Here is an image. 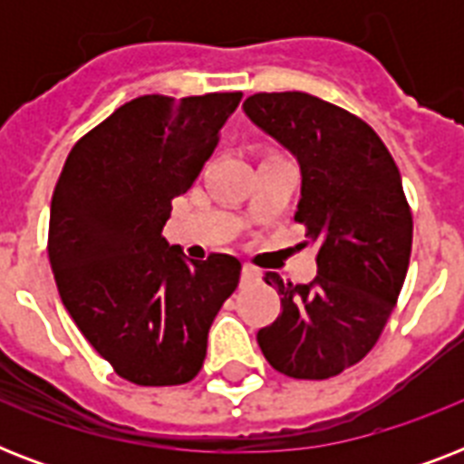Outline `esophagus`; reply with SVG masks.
Listing matches in <instances>:
<instances>
[{"mask_svg":"<svg viewBox=\"0 0 464 464\" xmlns=\"http://www.w3.org/2000/svg\"><path fill=\"white\" fill-rule=\"evenodd\" d=\"M240 276H243V284H257L262 279V272L257 267H253V265H246Z\"/></svg>","mask_w":464,"mask_h":464,"instance_id":"34e87169","label":"esophagus"}]
</instances>
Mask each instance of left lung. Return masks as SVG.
I'll list each match as a JSON object with an SVG mask.
<instances>
[{
    "label": "left lung",
    "mask_w": 464,
    "mask_h": 464,
    "mask_svg": "<svg viewBox=\"0 0 464 464\" xmlns=\"http://www.w3.org/2000/svg\"><path fill=\"white\" fill-rule=\"evenodd\" d=\"M243 111L296 156L294 218L317 250L310 284L267 275L282 294V313L257 332V344L279 373L324 381L373 349L402 291L411 255L402 178L363 120L310 93H255Z\"/></svg>",
    "instance_id": "left-lung-1"
}]
</instances>
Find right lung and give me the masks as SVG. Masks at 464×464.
<instances>
[{
    "label": "right lung",
    "instance_id": "right-lung-1",
    "mask_svg": "<svg viewBox=\"0 0 464 464\" xmlns=\"http://www.w3.org/2000/svg\"><path fill=\"white\" fill-rule=\"evenodd\" d=\"M240 98H134L76 141L54 185L47 255L62 304L134 385L192 381L211 323L238 286L233 255L188 262L160 231Z\"/></svg>",
    "mask_w": 464,
    "mask_h": 464
}]
</instances>
